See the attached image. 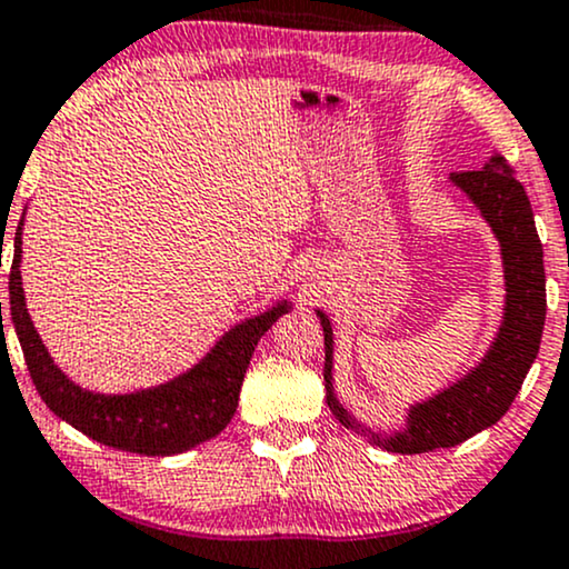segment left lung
Returning <instances> with one entry per match:
<instances>
[{"instance_id": "1", "label": "left lung", "mask_w": 569, "mask_h": 569, "mask_svg": "<svg viewBox=\"0 0 569 569\" xmlns=\"http://www.w3.org/2000/svg\"><path fill=\"white\" fill-rule=\"evenodd\" d=\"M452 181L479 206L481 217L498 234L502 267H506V312L498 339L485 361L471 375L457 380L426 403L409 411L407 428L393 436H380L358 426L337 403L331 390V326L318 310L323 326L326 401L345 428L367 433L371 443L398 455H422L433 449L457 447L500 420L521 390L527 371L538 356L546 323V270L543 243L535 230L530 198L513 168L502 154H495L481 171L452 173Z\"/></svg>"}]
</instances>
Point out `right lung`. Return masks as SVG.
I'll return each instance as SVG.
<instances>
[{
  "label": "right lung",
  "mask_w": 569,
  "mask_h": 569,
  "mask_svg": "<svg viewBox=\"0 0 569 569\" xmlns=\"http://www.w3.org/2000/svg\"><path fill=\"white\" fill-rule=\"evenodd\" d=\"M21 230H16V253L10 267V316L18 342L23 348L26 367L37 393L69 426L107 447L147 457H168L187 452L198 443L213 439L238 409L240 385L251 363L253 348L264 331L289 310L278 305L246 323L234 326L219 339L217 348L187 375L149 390L126 396H101L82 390L56 367L34 331L23 302L21 286ZM2 310V305H0Z\"/></svg>",
  "instance_id": "right-lung-1"
}]
</instances>
